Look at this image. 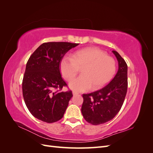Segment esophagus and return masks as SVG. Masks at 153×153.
<instances>
[{
  "instance_id": "1",
  "label": "esophagus",
  "mask_w": 153,
  "mask_h": 153,
  "mask_svg": "<svg viewBox=\"0 0 153 153\" xmlns=\"http://www.w3.org/2000/svg\"><path fill=\"white\" fill-rule=\"evenodd\" d=\"M72 93H73V96H75V95L78 94V92H75V91H73Z\"/></svg>"
}]
</instances>
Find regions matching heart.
Masks as SVG:
<instances>
[{
	"mask_svg": "<svg viewBox=\"0 0 153 153\" xmlns=\"http://www.w3.org/2000/svg\"><path fill=\"white\" fill-rule=\"evenodd\" d=\"M82 69V75L74 78L69 85L78 92L98 89L105 85L114 77L116 71L114 59L96 48L78 50L71 57L64 55L60 61V70L62 76L70 80Z\"/></svg>",
	"mask_w": 153,
	"mask_h": 153,
	"instance_id": "obj_1",
	"label": "heart"
}]
</instances>
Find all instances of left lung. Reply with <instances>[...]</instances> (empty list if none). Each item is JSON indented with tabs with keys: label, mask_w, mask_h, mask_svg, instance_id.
I'll return each mask as SVG.
<instances>
[{
	"label": "left lung",
	"mask_w": 153,
	"mask_h": 153,
	"mask_svg": "<svg viewBox=\"0 0 153 153\" xmlns=\"http://www.w3.org/2000/svg\"><path fill=\"white\" fill-rule=\"evenodd\" d=\"M118 61L116 75L103 89L84 94L82 114L85 121L93 125L112 120L121 110L128 88V66L119 53L112 50Z\"/></svg>",
	"instance_id": "left-lung-1"
}]
</instances>
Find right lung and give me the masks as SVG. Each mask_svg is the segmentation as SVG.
<instances>
[{
  "label": "right lung",
  "mask_w": 153,
  "mask_h": 153,
  "mask_svg": "<svg viewBox=\"0 0 153 153\" xmlns=\"http://www.w3.org/2000/svg\"><path fill=\"white\" fill-rule=\"evenodd\" d=\"M79 44L48 42L41 45L27 63L22 82L25 105L33 116L52 123L62 118L72 98L71 91H54L67 85L60 73V61Z\"/></svg>",
  "instance_id": "1"
}]
</instances>
